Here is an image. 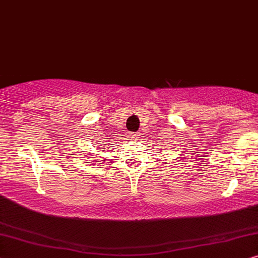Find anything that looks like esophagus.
<instances>
[{
	"instance_id": "esophagus-1",
	"label": "esophagus",
	"mask_w": 258,
	"mask_h": 258,
	"mask_svg": "<svg viewBox=\"0 0 258 258\" xmlns=\"http://www.w3.org/2000/svg\"><path fill=\"white\" fill-rule=\"evenodd\" d=\"M131 138L133 139V140H138V138H139V133H131Z\"/></svg>"
}]
</instances>
